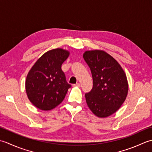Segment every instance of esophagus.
<instances>
[{
  "instance_id": "obj_1",
  "label": "esophagus",
  "mask_w": 152,
  "mask_h": 152,
  "mask_svg": "<svg viewBox=\"0 0 152 152\" xmlns=\"http://www.w3.org/2000/svg\"><path fill=\"white\" fill-rule=\"evenodd\" d=\"M73 86H77V87H80V83H76V84L73 85Z\"/></svg>"
}]
</instances>
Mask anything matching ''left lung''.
<instances>
[{"instance_id": "1", "label": "left lung", "mask_w": 152, "mask_h": 152, "mask_svg": "<svg viewBox=\"0 0 152 152\" xmlns=\"http://www.w3.org/2000/svg\"><path fill=\"white\" fill-rule=\"evenodd\" d=\"M83 58L93 79L92 88L85 94L86 104L98 117L112 115L127 96L129 86L125 72L115 59L104 51H86Z\"/></svg>"}]
</instances>
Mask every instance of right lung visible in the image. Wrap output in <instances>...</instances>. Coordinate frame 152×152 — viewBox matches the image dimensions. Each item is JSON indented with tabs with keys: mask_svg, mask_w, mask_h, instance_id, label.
Returning <instances> with one entry per match:
<instances>
[{
	"mask_svg": "<svg viewBox=\"0 0 152 152\" xmlns=\"http://www.w3.org/2000/svg\"><path fill=\"white\" fill-rule=\"evenodd\" d=\"M69 54V52L61 48L46 52L28 73L26 81L27 96L39 109H54L64 100L72 86L61 70V65Z\"/></svg>",
	"mask_w": 152,
	"mask_h": 152,
	"instance_id": "right-lung-1",
	"label": "right lung"
}]
</instances>
